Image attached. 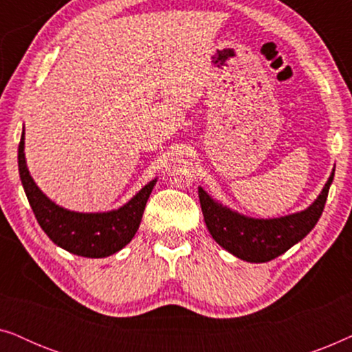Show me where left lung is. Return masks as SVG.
I'll list each match as a JSON object with an SVG mask.
<instances>
[{
    "instance_id": "left-lung-1",
    "label": "left lung",
    "mask_w": 352,
    "mask_h": 352,
    "mask_svg": "<svg viewBox=\"0 0 352 352\" xmlns=\"http://www.w3.org/2000/svg\"><path fill=\"white\" fill-rule=\"evenodd\" d=\"M335 170L324 190L309 208L301 213L274 219H253L216 204L199 187V199L210 234L234 256L250 263H266L280 256L314 229L324 211Z\"/></svg>"
}]
</instances>
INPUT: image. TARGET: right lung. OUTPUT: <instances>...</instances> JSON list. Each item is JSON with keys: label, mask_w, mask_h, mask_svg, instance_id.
Segmentation results:
<instances>
[{"label": "right lung", "mask_w": 352, "mask_h": 352, "mask_svg": "<svg viewBox=\"0 0 352 352\" xmlns=\"http://www.w3.org/2000/svg\"><path fill=\"white\" fill-rule=\"evenodd\" d=\"M19 175L38 224L56 245L85 258H105L131 242L141 224L147 199L157 181H151L122 208L109 213H76L51 201L33 182L19 142Z\"/></svg>", "instance_id": "add662e5"}]
</instances>
